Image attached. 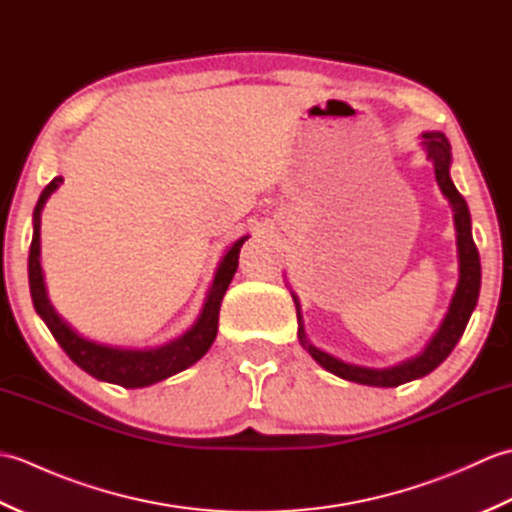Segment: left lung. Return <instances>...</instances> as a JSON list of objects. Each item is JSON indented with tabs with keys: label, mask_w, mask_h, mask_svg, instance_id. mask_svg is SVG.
<instances>
[{
	"label": "left lung",
	"mask_w": 512,
	"mask_h": 512,
	"mask_svg": "<svg viewBox=\"0 0 512 512\" xmlns=\"http://www.w3.org/2000/svg\"><path fill=\"white\" fill-rule=\"evenodd\" d=\"M422 145L427 149V158L431 160L433 171H436V180L440 184L442 193L447 195L453 209V220H455V231H458V257H460V281L458 288H455V295L451 299V308L444 317L440 330L433 334L429 345L424 347V352L407 358L394 367L385 369H372V367H361L352 363H343L339 358L330 356L328 352L314 347L306 332H303V321L299 312V299L292 295L297 306V319H299V341L310 352V356L317 361L321 367L328 369V372L336 374L339 378L352 380V383L361 385H372V387H398L402 383H409V380H416L433 372L444 358H447L453 347L458 345L460 336L466 330V323L471 319V312L477 306V297H480V284H482V266H480V253H477V246L473 242L471 233V215L466 200L455 189V184L449 176L451 167V145L447 136L442 132H427L422 134Z\"/></svg>",
	"instance_id": "left-lung-1"
}]
</instances>
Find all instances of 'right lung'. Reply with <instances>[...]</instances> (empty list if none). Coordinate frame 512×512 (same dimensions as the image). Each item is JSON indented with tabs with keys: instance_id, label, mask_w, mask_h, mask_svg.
<instances>
[{
	"instance_id": "add662e5",
	"label": "right lung",
	"mask_w": 512,
	"mask_h": 512,
	"mask_svg": "<svg viewBox=\"0 0 512 512\" xmlns=\"http://www.w3.org/2000/svg\"><path fill=\"white\" fill-rule=\"evenodd\" d=\"M61 182L63 178H54L48 187L41 191L39 202L35 206V217H32L35 231H32V244L28 255V281L35 310L43 319V323L48 325V330L52 332L54 339H57V343L63 347V352L68 354L83 372H88L90 376L99 380H105V383H114L127 389L160 383V380L178 374L182 369L191 367L195 361H200V358L209 352V347L213 345L217 336V319H220L224 292L237 270L239 248H242L248 237L237 239V242L228 248V253L220 262V268H217L209 295H206L202 314L187 332L178 336V339H173L160 347H145V350H123V347L94 343L83 339L79 332H74L70 325L54 312L52 303L46 295V284H43V273L39 264L41 209L50 195L57 191Z\"/></svg>"
}]
</instances>
